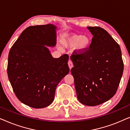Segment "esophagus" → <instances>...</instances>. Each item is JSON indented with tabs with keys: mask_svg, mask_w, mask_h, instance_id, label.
Returning <instances> with one entry per match:
<instances>
[{
	"mask_svg": "<svg viewBox=\"0 0 130 130\" xmlns=\"http://www.w3.org/2000/svg\"><path fill=\"white\" fill-rule=\"evenodd\" d=\"M68 66H69V68H70V69H71L73 67V64L72 61H71L70 60H69V61H68Z\"/></svg>",
	"mask_w": 130,
	"mask_h": 130,
	"instance_id": "obj_1",
	"label": "esophagus"
}]
</instances>
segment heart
Here are the masks:
<instances>
[{"mask_svg":"<svg viewBox=\"0 0 130 130\" xmlns=\"http://www.w3.org/2000/svg\"><path fill=\"white\" fill-rule=\"evenodd\" d=\"M90 39L87 35L78 34L66 35L62 39V44L66 48L74 47L77 54H80L88 50L90 44Z\"/></svg>","mask_w":130,"mask_h":130,"instance_id":"1","label":"heart"}]
</instances>
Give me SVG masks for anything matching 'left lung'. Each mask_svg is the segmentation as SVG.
<instances>
[{
	"instance_id": "8db88e82",
	"label": "left lung",
	"mask_w": 130,
	"mask_h": 130,
	"mask_svg": "<svg viewBox=\"0 0 130 130\" xmlns=\"http://www.w3.org/2000/svg\"><path fill=\"white\" fill-rule=\"evenodd\" d=\"M87 28L93 35L86 52L73 55L71 73L79 102L96 106L112 98L124 70L120 45L106 31L98 26Z\"/></svg>"
}]
</instances>
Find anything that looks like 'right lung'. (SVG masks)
Listing matches in <instances>:
<instances>
[{"mask_svg": "<svg viewBox=\"0 0 130 130\" xmlns=\"http://www.w3.org/2000/svg\"><path fill=\"white\" fill-rule=\"evenodd\" d=\"M57 29L50 24L29 26L9 53V80L18 99L30 107L49 106L57 86L69 73L68 55L54 58L46 47L56 46Z\"/></svg>", "mask_w": 130, "mask_h": 130, "instance_id": "right-lung-1", "label": "right lung"}]
</instances>
